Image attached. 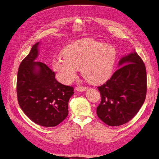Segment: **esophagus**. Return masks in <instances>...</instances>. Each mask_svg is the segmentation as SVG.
Instances as JSON below:
<instances>
[{
	"label": "esophagus",
	"instance_id": "1",
	"mask_svg": "<svg viewBox=\"0 0 159 159\" xmlns=\"http://www.w3.org/2000/svg\"><path fill=\"white\" fill-rule=\"evenodd\" d=\"M87 88L84 86H78L76 87V90L78 92H84L85 90H87Z\"/></svg>",
	"mask_w": 159,
	"mask_h": 159
}]
</instances>
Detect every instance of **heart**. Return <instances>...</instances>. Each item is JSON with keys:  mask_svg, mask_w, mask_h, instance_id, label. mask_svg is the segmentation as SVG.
<instances>
[{"mask_svg": "<svg viewBox=\"0 0 159 159\" xmlns=\"http://www.w3.org/2000/svg\"><path fill=\"white\" fill-rule=\"evenodd\" d=\"M116 55L112 45L85 39L67 45L63 51V58L55 59L53 68L63 83H71L75 78L77 69H80L81 75L88 82L100 84L110 76Z\"/></svg>", "mask_w": 159, "mask_h": 159, "instance_id": "heart-1", "label": "heart"}]
</instances>
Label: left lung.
<instances>
[{"label": "left lung", "mask_w": 159, "mask_h": 159, "mask_svg": "<svg viewBox=\"0 0 159 159\" xmlns=\"http://www.w3.org/2000/svg\"><path fill=\"white\" fill-rule=\"evenodd\" d=\"M119 66L122 67L111 78L98 87L101 102L96 113L102 121L110 126L129 122L139 112L147 95L146 67L137 53L123 57Z\"/></svg>", "instance_id": "obj_1"}]
</instances>
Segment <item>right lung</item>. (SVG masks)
Returning <instances> with one entry per match:
<instances>
[{"label": "right lung", "instance_id": "add662e5", "mask_svg": "<svg viewBox=\"0 0 159 159\" xmlns=\"http://www.w3.org/2000/svg\"><path fill=\"white\" fill-rule=\"evenodd\" d=\"M34 45L21 61L17 74L16 93L20 108L38 125L56 126L68 115V102L74 88L58 82L55 72L35 61L38 45Z\"/></svg>", "mask_w": 159, "mask_h": 159}]
</instances>
